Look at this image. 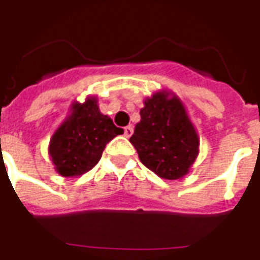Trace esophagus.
I'll return each instance as SVG.
<instances>
[{"label":"esophagus","mask_w":260,"mask_h":260,"mask_svg":"<svg viewBox=\"0 0 260 260\" xmlns=\"http://www.w3.org/2000/svg\"><path fill=\"white\" fill-rule=\"evenodd\" d=\"M133 132H134V130H133V126H126V127L123 128L124 137H126V138H130L133 134Z\"/></svg>","instance_id":"1"}]
</instances>
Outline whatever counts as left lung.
<instances>
[{
    "instance_id": "8db88e82",
    "label": "left lung",
    "mask_w": 260,
    "mask_h": 260,
    "mask_svg": "<svg viewBox=\"0 0 260 260\" xmlns=\"http://www.w3.org/2000/svg\"><path fill=\"white\" fill-rule=\"evenodd\" d=\"M140 115L130 142L141 162L167 180L186 176L199 154V136L184 103L171 90H157L145 99Z\"/></svg>"
}]
</instances>
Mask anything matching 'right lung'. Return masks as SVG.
Returning <instances> with one entry per match:
<instances>
[{"mask_svg": "<svg viewBox=\"0 0 260 260\" xmlns=\"http://www.w3.org/2000/svg\"><path fill=\"white\" fill-rule=\"evenodd\" d=\"M123 134L108 115L99 110L96 96L73 102L68 116L55 128L48 144L54 170L63 178H77L99 162L106 145Z\"/></svg>", "mask_w": 260, "mask_h": 260, "instance_id": "obj_1", "label": "right lung"}]
</instances>
